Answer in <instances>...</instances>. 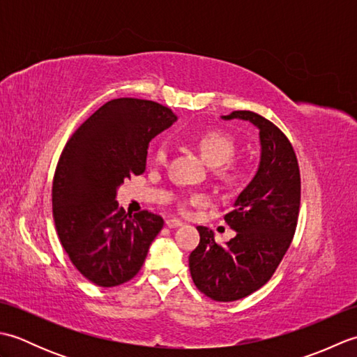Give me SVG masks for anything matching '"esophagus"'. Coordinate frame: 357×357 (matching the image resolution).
I'll use <instances>...</instances> for the list:
<instances>
[{"instance_id":"1","label":"esophagus","mask_w":357,"mask_h":357,"mask_svg":"<svg viewBox=\"0 0 357 357\" xmlns=\"http://www.w3.org/2000/svg\"><path fill=\"white\" fill-rule=\"evenodd\" d=\"M165 225L169 227V229H178V227L183 225V222H181L179 219H167Z\"/></svg>"}]
</instances>
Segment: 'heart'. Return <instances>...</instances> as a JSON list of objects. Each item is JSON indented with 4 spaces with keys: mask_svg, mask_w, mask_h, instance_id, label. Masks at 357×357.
<instances>
[{
    "mask_svg": "<svg viewBox=\"0 0 357 357\" xmlns=\"http://www.w3.org/2000/svg\"><path fill=\"white\" fill-rule=\"evenodd\" d=\"M198 146L202 156L206 158V161L215 167L225 164L234 155V150H236V144H234L231 136L219 130L204 133L198 139ZM165 156L167 149L164 144H159L153 150V161L162 162Z\"/></svg>",
    "mask_w": 357,
    "mask_h": 357,
    "instance_id": "obj_1",
    "label": "heart"
}]
</instances>
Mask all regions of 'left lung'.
Returning a JSON list of instances; mask_svg holds the SVG:
<instances>
[{
  "label": "left lung",
  "instance_id": "8db88e82",
  "mask_svg": "<svg viewBox=\"0 0 357 357\" xmlns=\"http://www.w3.org/2000/svg\"><path fill=\"white\" fill-rule=\"evenodd\" d=\"M221 118L248 121L259 130V165L225 215L236 236L218 244L213 231L198 227L201 241L188 267L201 293L231 302L259 290L290 247L301 206V174L290 141L268 119L248 110Z\"/></svg>",
  "mask_w": 357,
  "mask_h": 357
}]
</instances>
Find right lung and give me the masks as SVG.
Returning a JSON list of instances; mask_svg holds the SVG:
<instances>
[{
  "instance_id": "right-lung-1",
  "label": "right lung",
  "mask_w": 357,
  "mask_h": 357,
  "mask_svg": "<svg viewBox=\"0 0 357 357\" xmlns=\"http://www.w3.org/2000/svg\"><path fill=\"white\" fill-rule=\"evenodd\" d=\"M176 119L158 102L118 98L67 141L53 178V219L66 253L90 282L121 285L146 261L162 218L128 215L116 195L124 179L144 173L149 142Z\"/></svg>"
}]
</instances>
